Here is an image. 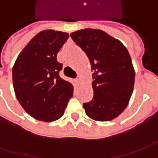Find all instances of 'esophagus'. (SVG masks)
I'll use <instances>...</instances> for the list:
<instances>
[{
    "instance_id": "esophagus-1",
    "label": "esophagus",
    "mask_w": 158,
    "mask_h": 158,
    "mask_svg": "<svg viewBox=\"0 0 158 158\" xmlns=\"http://www.w3.org/2000/svg\"><path fill=\"white\" fill-rule=\"evenodd\" d=\"M81 81H82V77H81V76H78V77L76 78V82H78V83H81Z\"/></svg>"
}]
</instances>
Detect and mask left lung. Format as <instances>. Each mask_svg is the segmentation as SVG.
Instances as JSON below:
<instances>
[{
	"instance_id": "8db88e82",
	"label": "left lung",
	"mask_w": 158,
	"mask_h": 158,
	"mask_svg": "<svg viewBox=\"0 0 158 158\" xmlns=\"http://www.w3.org/2000/svg\"><path fill=\"white\" fill-rule=\"evenodd\" d=\"M88 56L93 70V98L83 104L89 117L97 121L117 118L128 105L135 72L126 46L101 30L84 29L70 34Z\"/></svg>"
}]
</instances>
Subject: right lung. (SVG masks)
<instances>
[{
    "label": "right lung",
    "mask_w": 158,
    "mask_h": 158,
    "mask_svg": "<svg viewBox=\"0 0 158 158\" xmlns=\"http://www.w3.org/2000/svg\"><path fill=\"white\" fill-rule=\"evenodd\" d=\"M69 37L67 32L42 31L28 43L14 64L12 78L16 98L38 120H57L73 97V85L59 76L62 64L57 60L58 52Z\"/></svg>",
    "instance_id": "right-lung-1"
}]
</instances>
